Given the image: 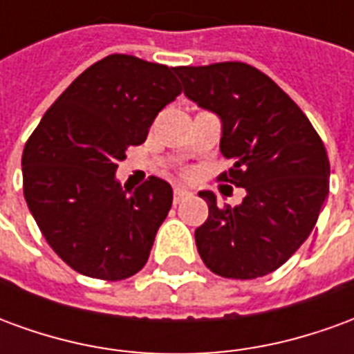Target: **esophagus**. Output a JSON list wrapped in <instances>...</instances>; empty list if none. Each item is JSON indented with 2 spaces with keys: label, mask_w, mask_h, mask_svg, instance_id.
I'll use <instances>...</instances> for the list:
<instances>
[{
  "label": "esophagus",
  "mask_w": 354,
  "mask_h": 354,
  "mask_svg": "<svg viewBox=\"0 0 354 354\" xmlns=\"http://www.w3.org/2000/svg\"><path fill=\"white\" fill-rule=\"evenodd\" d=\"M187 195H189V192H187V189H184V187L176 185V187H174V205H178V203L184 199V197H187Z\"/></svg>",
  "instance_id": "obj_1"
}]
</instances>
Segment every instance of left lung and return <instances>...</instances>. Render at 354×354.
Masks as SVG:
<instances>
[{
    "instance_id": "1",
    "label": "left lung",
    "mask_w": 354,
    "mask_h": 354,
    "mask_svg": "<svg viewBox=\"0 0 354 354\" xmlns=\"http://www.w3.org/2000/svg\"><path fill=\"white\" fill-rule=\"evenodd\" d=\"M184 94L222 119L220 149L233 161L218 180L245 187L239 207H218L195 230L205 266L225 279H258L296 252L330 187L326 147L311 121L271 77L245 62L180 66Z\"/></svg>"
}]
</instances>
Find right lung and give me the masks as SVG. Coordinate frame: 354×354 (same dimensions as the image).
Instances as JSON below:
<instances>
[{
    "instance_id": "add662e5",
    "label": "right lung",
    "mask_w": 354,
    "mask_h": 354,
    "mask_svg": "<svg viewBox=\"0 0 354 354\" xmlns=\"http://www.w3.org/2000/svg\"><path fill=\"white\" fill-rule=\"evenodd\" d=\"M180 93L174 68L109 55L58 96L28 138L24 199L45 241L77 273L123 281L146 266L172 187L149 176L123 189L117 162Z\"/></svg>"
}]
</instances>
